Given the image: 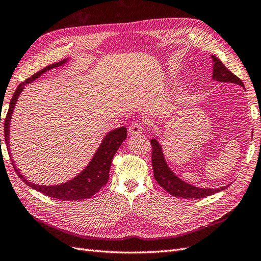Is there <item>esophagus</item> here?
Masks as SVG:
<instances>
[{"instance_id": "esophagus-1", "label": "esophagus", "mask_w": 261, "mask_h": 261, "mask_svg": "<svg viewBox=\"0 0 261 261\" xmlns=\"http://www.w3.org/2000/svg\"><path fill=\"white\" fill-rule=\"evenodd\" d=\"M143 131V125L141 122H133L129 126V133L131 136H139Z\"/></svg>"}]
</instances>
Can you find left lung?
Masks as SVG:
<instances>
[{"label": "left lung", "instance_id": "obj_1", "mask_svg": "<svg viewBox=\"0 0 261 261\" xmlns=\"http://www.w3.org/2000/svg\"><path fill=\"white\" fill-rule=\"evenodd\" d=\"M212 57L213 61V74L212 79L217 82H222V83H233L241 85L244 87L243 82L238 79L236 75L228 71L225 65L223 64L219 59L215 56ZM160 138L156 137L151 140L152 144V166L154 172L155 180L159 182L161 187H163L170 195L175 197H181L184 199H199L211 196L213 193H217L226 189L229 185L224 186V187L212 189V188H200L197 186H193L189 182H186L179 177L176 176L165 160V156L163 153L162 145L160 144Z\"/></svg>", "mask_w": 261, "mask_h": 261}]
</instances>
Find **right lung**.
Listing matches in <instances>:
<instances>
[{
	"instance_id": "obj_1",
	"label": "right lung",
	"mask_w": 261,
	"mask_h": 261,
	"mask_svg": "<svg viewBox=\"0 0 261 261\" xmlns=\"http://www.w3.org/2000/svg\"><path fill=\"white\" fill-rule=\"evenodd\" d=\"M69 61V59H64V60L57 62L54 64H50L46 68H43L41 71H38L35 73L32 77H29L23 83H20L16 91H15L13 97L10 102V108L7 111V115L4 121V137H5V144L7 146V151L12 158L11 148H10V125H11V119L12 115L14 113L15 105L19 97L21 92L24 91L25 85L32 83L35 80L39 79L40 75L47 71H50L52 69L60 68L61 65H64ZM126 138V128L125 126H120L115 130H111L102 139L101 143L99 144L98 148L96 150L92 160L89 161L87 166L82 170V172L76 175L72 179L62 182L60 185H51V186H44L32 182L31 180H27L24 175H21L20 170L15 165L14 161L12 160V164L14 166L15 172L20 177V179L23 180L29 187L39 191L43 195L48 197H51L54 199L59 200H84L93 197L95 193H97L101 187H103L108 181L109 178V169L111 166V162H113L114 156L118 148L120 147L123 141Z\"/></svg>"
}]
</instances>
